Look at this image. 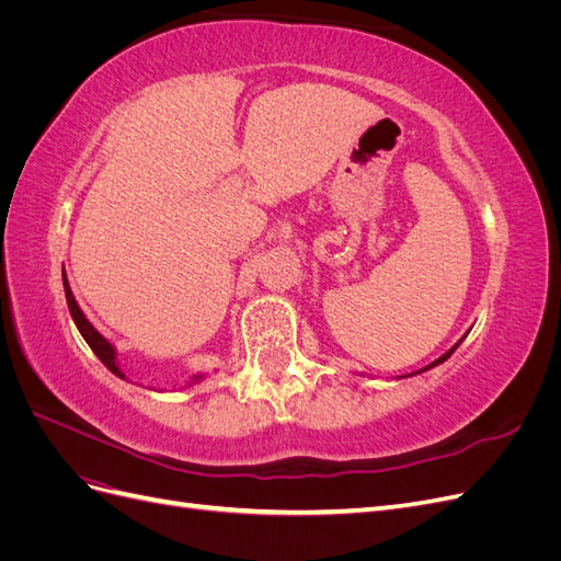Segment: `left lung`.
<instances>
[{
  "instance_id": "1",
  "label": "left lung",
  "mask_w": 561,
  "mask_h": 561,
  "mask_svg": "<svg viewBox=\"0 0 561 561\" xmlns=\"http://www.w3.org/2000/svg\"><path fill=\"white\" fill-rule=\"evenodd\" d=\"M461 342H463V339H461ZM461 342H458V344H461ZM458 344H454V346H451V348H449V351H447L445 355H439V358H437L435 363H431V365H426V367H421V369H416V371H414V375H421V371H428V369H433V367H437V365H443V363H445V360L449 358V355H451V353H454V351L458 348ZM407 377H412V375H407ZM400 379H402V377H400Z\"/></svg>"
}]
</instances>
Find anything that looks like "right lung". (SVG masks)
Listing matches in <instances>:
<instances>
[{"label":"right lung","mask_w":561,"mask_h":561,"mask_svg":"<svg viewBox=\"0 0 561 561\" xmlns=\"http://www.w3.org/2000/svg\"><path fill=\"white\" fill-rule=\"evenodd\" d=\"M62 287H65L67 309H70V316H72V320H75L77 330L81 332L83 342H87V344L93 348V353L98 355L100 360H103V365H105V367L112 371V375H116L118 379H126V375H124L122 365H118V360H116V348H114V344L110 342L107 336L100 334V332L93 328V322H91L87 316H83L81 307H79L77 299H75V295H72L70 280H67V276H65V268H62ZM203 379H206V375H203V371H196V375H192V377H190V381L184 383V388H192V386L201 383Z\"/></svg>","instance_id":"1"}]
</instances>
